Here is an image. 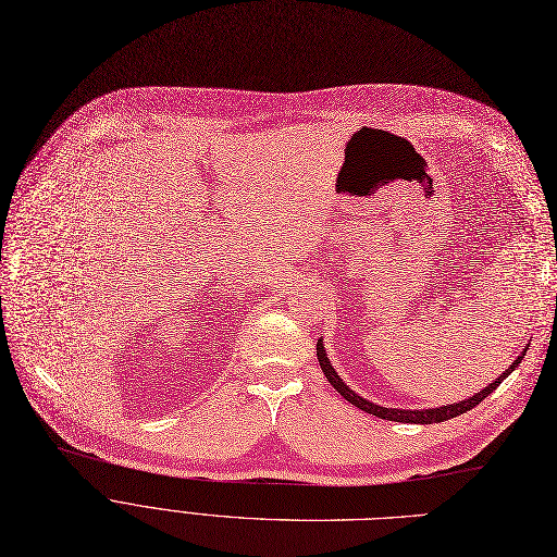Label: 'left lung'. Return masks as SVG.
Returning a JSON list of instances; mask_svg holds the SVG:
<instances>
[{
	"mask_svg": "<svg viewBox=\"0 0 557 557\" xmlns=\"http://www.w3.org/2000/svg\"><path fill=\"white\" fill-rule=\"evenodd\" d=\"M525 349H528V347H525ZM525 349L517 356V360L506 369V372H503L496 381H492L485 389L475 392L473 396H469V399H465V401L446 404V406H440V408H426V410L385 408V406H379V404L369 401V399H362L360 394H356L347 383H344V381L337 376L335 367H333L331 360H329V354H326V347H324L322 339H317V360H320V367H322V372L326 374L329 383L344 396V399H347L349 404H354L356 408H360V410H364V412H369V414H376V417H381V419H389V421H401V423H440V421L454 419V417H458V414H462V412H467V410L479 406V404L485 399V396H490L503 381H506V379L515 372L517 364H521V360H523V356H525Z\"/></svg>",
	"mask_w": 557,
	"mask_h": 557,
	"instance_id": "1",
	"label": "left lung"
}]
</instances>
